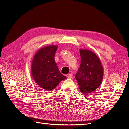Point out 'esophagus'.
<instances>
[{
	"label": "esophagus",
	"instance_id": "obj_1",
	"mask_svg": "<svg viewBox=\"0 0 129 129\" xmlns=\"http://www.w3.org/2000/svg\"><path fill=\"white\" fill-rule=\"evenodd\" d=\"M72 76H73V75H72V74H68V75H67V78H68V79H72Z\"/></svg>",
	"mask_w": 129,
	"mask_h": 129
}]
</instances>
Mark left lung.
Segmentation results:
<instances>
[{
  "label": "left lung",
  "instance_id": "8db88e82",
  "mask_svg": "<svg viewBox=\"0 0 129 129\" xmlns=\"http://www.w3.org/2000/svg\"><path fill=\"white\" fill-rule=\"evenodd\" d=\"M81 64L75 74L81 92L88 94L95 91L103 79L104 69L97 55L88 49H80Z\"/></svg>",
  "mask_w": 129,
  "mask_h": 129
}]
</instances>
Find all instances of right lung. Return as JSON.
Returning <instances> with one entry per match:
<instances>
[{
  "mask_svg": "<svg viewBox=\"0 0 129 129\" xmlns=\"http://www.w3.org/2000/svg\"><path fill=\"white\" fill-rule=\"evenodd\" d=\"M58 46L50 45L38 50L33 57L31 73L38 85L46 91H51L66 79L58 69L55 61Z\"/></svg>",
  "mask_w": 129,
  "mask_h": 129,
  "instance_id": "right-lung-1",
  "label": "right lung"
}]
</instances>
